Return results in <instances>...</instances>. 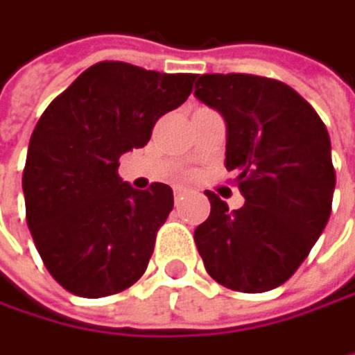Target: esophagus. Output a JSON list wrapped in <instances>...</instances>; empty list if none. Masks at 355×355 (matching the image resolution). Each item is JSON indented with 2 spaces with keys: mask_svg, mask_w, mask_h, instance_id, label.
<instances>
[{
  "mask_svg": "<svg viewBox=\"0 0 355 355\" xmlns=\"http://www.w3.org/2000/svg\"><path fill=\"white\" fill-rule=\"evenodd\" d=\"M188 196V190L186 188H175L173 190V198H175V205H182V200Z\"/></svg>",
  "mask_w": 355,
  "mask_h": 355,
  "instance_id": "obj_1",
  "label": "esophagus"
}]
</instances>
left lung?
Here are the masks:
<instances>
[{"mask_svg":"<svg viewBox=\"0 0 355 355\" xmlns=\"http://www.w3.org/2000/svg\"><path fill=\"white\" fill-rule=\"evenodd\" d=\"M194 96L227 123L225 167L244 207L207 192L211 215L194 232L207 272L221 285L263 293L285 283L322 234L335 169L329 132L295 90L252 74H202Z\"/></svg>","mask_w":355,"mask_h":355,"instance_id":"obj_1","label":"left lung"}]
</instances>
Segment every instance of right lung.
<instances>
[{"label":"right lung","mask_w":355,"mask_h":355,"mask_svg":"<svg viewBox=\"0 0 355 355\" xmlns=\"http://www.w3.org/2000/svg\"><path fill=\"white\" fill-rule=\"evenodd\" d=\"M196 74H161L123 62L85 70L45 109L31 136L22 190L26 223L51 277L80 297L134 285L173 209L167 184L134 190L119 157L150 140Z\"/></svg>","instance_id":"obj_1"}]
</instances>
